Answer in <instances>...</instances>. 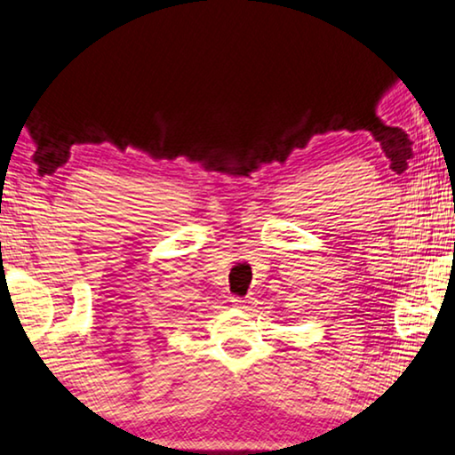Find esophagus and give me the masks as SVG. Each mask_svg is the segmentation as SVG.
Segmentation results:
<instances>
[{"label":"esophagus","instance_id":"34e87169","mask_svg":"<svg viewBox=\"0 0 455 455\" xmlns=\"http://www.w3.org/2000/svg\"><path fill=\"white\" fill-rule=\"evenodd\" d=\"M232 303H234L235 307H240V309H246V307L251 303V300L242 299V297H232Z\"/></svg>","mask_w":455,"mask_h":455}]
</instances>
